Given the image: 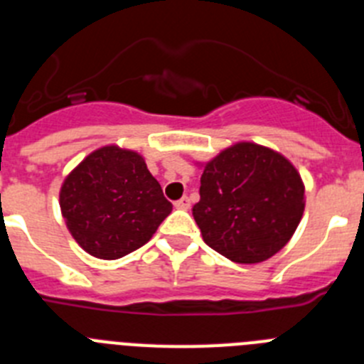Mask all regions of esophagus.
I'll use <instances>...</instances> for the list:
<instances>
[{"instance_id": "1", "label": "esophagus", "mask_w": 364, "mask_h": 364, "mask_svg": "<svg viewBox=\"0 0 364 364\" xmlns=\"http://www.w3.org/2000/svg\"><path fill=\"white\" fill-rule=\"evenodd\" d=\"M189 205H191V200L188 197H182L180 200L175 202L176 210H189Z\"/></svg>"}]
</instances>
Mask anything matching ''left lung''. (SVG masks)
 <instances>
[{"mask_svg":"<svg viewBox=\"0 0 364 364\" xmlns=\"http://www.w3.org/2000/svg\"><path fill=\"white\" fill-rule=\"evenodd\" d=\"M202 169L193 217L202 239L239 264L268 260L290 242L304 213V182L272 147L237 142Z\"/></svg>","mask_w":364,"mask_h":364,"instance_id":"obj_1","label":"left lung"}]
</instances>
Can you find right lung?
<instances>
[{"instance_id":"add662e5","label":"right lung","mask_w":364,"mask_h":364,"mask_svg":"<svg viewBox=\"0 0 364 364\" xmlns=\"http://www.w3.org/2000/svg\"><path fill=\"white\" fill-rule=\"evenodd\" d=\"M60 210L83 252L114 260L149 242L173 204L142 154L109 144L87 154L65 176Z\"/></svg>"}]
</instances>
